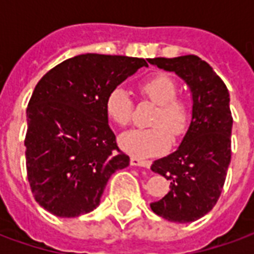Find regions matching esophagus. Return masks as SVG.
I'll list each match as a JSON object with an SVG mask.
<instances>
[{
	"instance_id": "obj_1",
	"label": "esophagus",
	"mask_w": 254,
	"mask_h": 254,
	"mask_svg": "<svg viewBox=\"0 0 254 254\" xmlns=\"http://www.w3.org/2000/svg\"><path fill=\"white\" fill-rule=\"evenodd\" d=\"M130 165L132 166H138V167H145V169H148L149 166H151V162L149 160H143V159H138V158H130Z\"/></svg>"
}]
</instances>
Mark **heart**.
<instances>
[{
	"label": "heart",
	"instance_id": "1",
	"mask_svg": "<svg viewBox=\"0 0 254 254\" xmlns=\"http://www.w3.org/2000/svg\"><path fill=\"white\" fill-rule=\"evenodd\" d=\"M138 88L158 105L151 127H133L120 136L121 148L134 158H149L163 152L170 145L171 136H181L187 130L190 110L189 105L178 98V85L167 74L159 73L143 80ZM107 117L117 125H127L132 118L133 103L127 91L116 87L105 100Z\"/></svg>",
	"mask_w": 254,
	"mask_h": 254
}]
</instances>
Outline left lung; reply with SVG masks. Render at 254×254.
<instances>
[{"label": "left lung", "instance_id": "8db88e82", "mask_svg": "<svg viewBox=\"0 0 254 254\" xmlns=\"http://www.w3.org/2000/svg\"><path fill=\"white\" fill-rule=\"evenodd\" d=\"M148 63L174 72L190 89L191 120L180 147L151 166L170 181V190L149 204L166 220L189 223L209 212L223 189L231 160L230 94L222 78L197 56L149 58Z\"/></svg>", "mask_w": 254, "mask_h": 254}]
</instances>
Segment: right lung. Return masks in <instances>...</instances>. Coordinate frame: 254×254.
Returning a JSON list of instances; mask_svg holds the SVG:
<instances>
[{"label":"right lung","mask_w":254,"mask_h":254,"mask_svg":"<svg viewBox=\"0 0 254 254\" xmlns=\"http://www.w3.org/2000/svg\"><path fill=\"white\" fill-rule=\"evenodd\" d=\"M143 58L80 54L36 84L27 107L25 162L35 200L56 216L74 218L99 205L107 181L129 166L109 127L105 100Z\"/></svg>","instance_id":"1"}]
</instances>
